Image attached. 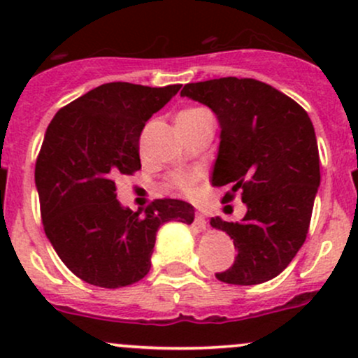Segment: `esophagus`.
<instances>
[{"label": "esophagus", "mask_w": 358, "mask_h": 358, "mask_svg": "<svg viewBox=\"0 0 358 358\" xmlns=\"http://www.w3.org/2000/svg\"><path fill=\"white\" fill-rule=\"evenodd\" d=\"M193 225H195L199 231H205L207 229V220H205V217L202 213H195V219H193Z\"/></svg>", "instance_id": "obj_1"}]
</instances>
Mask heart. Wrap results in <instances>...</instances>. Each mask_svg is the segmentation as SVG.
Segmentation results:
<instances>
[{
    "mask_svg": "<svg viewBox=\"0 0 358 358\" xmlns=\"http://www.w3.org/2000/svg\"><path fill=\"white\" fill-rule=\"evenodd\" d=\"M207 119H212V114L207 109L190 106V108H183L176 114V126H178L180 133L188 134L199 126H202ZM196 180H199L196 173H173L168 180V185L183 195H190L195 188Z\"/></svg>",
    "mask_w": 358,
    "mask_h": 358,
    "instance_id": "obj_1",
    "label": "heart"
}]
</instances>
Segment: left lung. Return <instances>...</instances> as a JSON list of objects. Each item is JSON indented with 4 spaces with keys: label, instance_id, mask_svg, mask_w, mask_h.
<instances>
[{
    "label": "left lung",
    "instance_id": "1",
    "mask_svg": "<svg viewBox=\"0 0 358 358\" xmlns=\"http://www.w3.org/2000/svg\"><path fill=\"white\" fill-rule=\"evenodd\" d=\"M182 96L208 106L222 133L213 187L241 193V222L215 217L210 225L231 236L237 257L215 278L250 286L276 278L306 239L320 185L315 127L296 101L256 79L222 77L187 84Z\"/></svg>",
    "mask_w": 358,
    "mask_h": 358
}]
</instances>
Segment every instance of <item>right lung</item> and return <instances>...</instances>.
<instances>
[{
    "label": "right lung",
    "mask_w": 358,
    "mask_h": 358,
    "mask_svg": "<svg viewBox=\"0 0 358 358\" xmlns=\"http://www.w3.org/2000/svg\"><path fill=\"white\" fill-rule=\"evenodd\" d=\"M182 85L109 82L64 106L47 127L35 183L45 234L65 266L92 286L138 282L165 222L192 224L193 207L156 199L145 213L121 207L117 180L141 170L139 136Z\"/></svg>",
    "instance_id": "add662e5"
}]
</instances>
